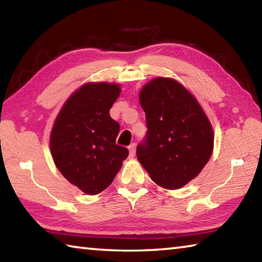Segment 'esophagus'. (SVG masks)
Segmentation results:
<instances>
[{"label":"esophagus","mask_w":262,"mask_h":262,"mask_svg":"<svg viewBox=\"0 0 262 262\" xmlns=\"http://www.w3.org/2000/svg\"><path fill=\"white\" fill-rule=\"evenodd\" d=\"M128 149H129V157L130 158H133L135 156V149H136V145L133 143V144H130L129 147H128Z\"/></svg>","instance_id":"obj_1"}]
</instances>
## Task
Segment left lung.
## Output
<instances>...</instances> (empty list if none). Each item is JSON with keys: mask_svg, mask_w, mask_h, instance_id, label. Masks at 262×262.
I'll return each instance as SVG.
<instances>
[{"mask_svg": "<svg viewBox=\"0 0 262 262\" xmlns=\"http://www.w3.org/2000/svg\"><path fill=\"white\" fill-rule=\"evenodd\" d=\"M147 135L136 156L150 178L166 189L194 179L209 161L214 132L195 97L173 78L157 77L141 89Z\"/></svg>", "mask_w": 262, "mask_h": 262, "instance_id": "left-lung-1", "label": "left lung"}]
</instances>
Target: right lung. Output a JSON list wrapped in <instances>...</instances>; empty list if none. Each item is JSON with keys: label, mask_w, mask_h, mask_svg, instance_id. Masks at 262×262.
<instances>
[{"label": "right lung", "mask_w": 262, "mask_h": 262, "mask_svg": "<svg viewBox=\"0 0 262 262\" xmlns=\"http://www.w3.org/2000/svg\"><path fill=\"white\" fill-rule=\"evenodd\" d=\"M120 92L117 83L83 84L66 100L52 128L53 161L88 195L107 188L128 156V149L115 143L120 125L110 117Z\"/></svg>", "instance_id": "1"}]
</instances>
